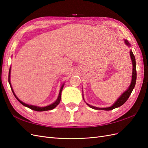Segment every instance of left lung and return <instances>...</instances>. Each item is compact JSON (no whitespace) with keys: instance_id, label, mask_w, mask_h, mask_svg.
I'll return each instance as SVG.
<instances>
[{"instance_id":"1","label":"left lung","mask_w":148,"mask_h":148,"mask_svg":"<svg viewBox=\"0 0 148 148\" xmlns=\"http://www.w3.org/2000/svg\"><path fill=\"white\" fill-rule=\"evenodd\" d=\"M124 42L125 44H126L127 46H128V47H130L131 45L129 43V42L127 41V39H124ZM130 58L131 60L132 61V65H133V71H132V82L130 84L128 87V88L124 92H123L121 96L118 98L117 100L116 101L114 104H112V106H111L110 107H104V108H101V107H95L88 104V103H86L85 102L84 97H83V99L84 101V102H86V104L91 108L93 109H96V110H111L112 109H114L115 108H117V107L122 106L124 103L126 102L128 97L130 96L131 93L132 92V91L133 90L135 86V84H136V60H135V56L133 55V53L132 52V50L130 51Z\"/></svg>"}]
</instances>
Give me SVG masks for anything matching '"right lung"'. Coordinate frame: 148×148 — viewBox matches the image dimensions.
<instances>
[{
    "mask_svg": "<svg viewBox=\"0 0 148 148\" xmlns=\"http://www.w3.org/2000/svg\"><path fill=\"white\" fill-rule=\"evenodd\" d=\"M10 73H11V66L10 67V69H9V72H8V83H9L10 84V88L12 89V91L13 92V95L15 96V97H16V99L22 105H23L25 107H28V108H29L31 110H35V111H38V112H42V111H46V110H52V109H53L55 108V107H57V106L58 104H59V103L60 102V100H61V93H62V89H63V88L64 86V83H63L62 84L61 86V88H60V92H59V96H58L57 99H56V101L52 103L51 104L49 105V106H45V107H39V106H34V105H30V104H26V103L22 102L21 101H20L18 98V97L16 96V95L15 94L14 91H13V89L12 88V84H11V82H10Z\"/></svg>",
    "mask_w": 148,
    "mask_h": 148,
    "instance_id": "add662e5",
    "label": "right lung"
}]
</instances>
